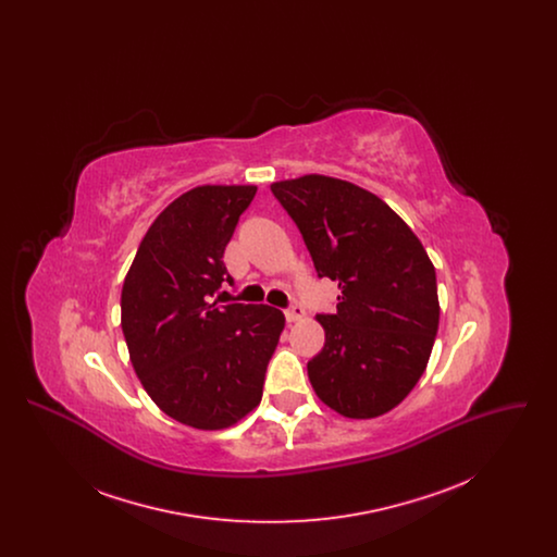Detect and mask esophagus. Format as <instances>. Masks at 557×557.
I'll list each match as a JSON object with an SVG mask.
<instances>
[{"label":"esophagus","instance_id":"obj_1","mask_svg":"<svg viewBox=\"0 0 557 557\" xmlns=\"http://www.w3.org/2000/svg\"><path fill=\"white\" fill-rule=\"evenodd\" d=\"M284 315H286L288 323H296V321H300V319L305 318V309H302L300 305H292V307H288V309L284 311Z\"/></svg>","mask_w":557,"mask_h":557}]
</instances>
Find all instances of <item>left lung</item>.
<instances>
[{"instance_id": "left-lung-1", "label": "left lung", "mask_w": 557, "mask_h": 557, "mask_svg": "<svg viewBox=\"0 0 557 557\" xmlns=\"http://www.w3.org/2000/svg\"><path fill=\"white\" fill-rule=\"evenodd\" d=\"M319 277L338 282L319 313L325 345L307 366L318 397L345 418H377L422 377L436 330V271L422 242L384 200L325 175L277 182Z\"/></svg>"}]
</instances>
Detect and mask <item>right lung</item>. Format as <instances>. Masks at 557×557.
I'll list each match as a JSON object with an SVG mask.
<instances>
[{
  "label": "right lung",
  "mask_w": 557,
  "mask_h": 557,
  "mask_svg": "<svg viewBox=\"0 0 557 557\" xmlns=\"http://www.w3.org/2000/svg\"><path fill=\"white\" fill-rule=\"evenodd\" d=\"M255 186H200L173 200L141 239L121 292L133 370L160 409L198 430L230 428L263 397L284 313L211 302Z\"/></svg>",
  "instance_id": "1"
}]
</instances>
